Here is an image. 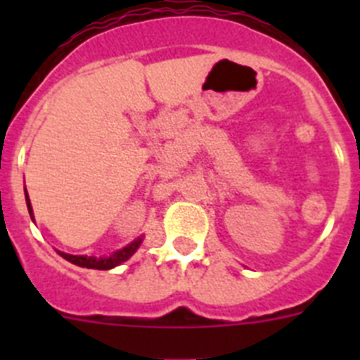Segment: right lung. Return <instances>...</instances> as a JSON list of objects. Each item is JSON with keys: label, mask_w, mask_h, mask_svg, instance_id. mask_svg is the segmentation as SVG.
Listing matches in <instances>:
<instances>
[{"label": "right lung", "mask_w": 360, "mask_h": 360, "mask_svg": "<svg viewBox=\"0 0 360 360\" xmlns=\"http://www.w3.org/2000/svg\"><path fill=\"white\" fill-rule=\"evenodd\" d=\"M25 198H27V207H28V212H30L32 216V205H30V200H28V195H27V189H25ZM34 218V216H32ZM142 243V238H139V240H135L133 243H129L128 247H124V249L117 250L115 254H111L110 257H88V256H72V254H65V252H59L63 257H65L66 262L73 263V265H79V266H84V269H97V270H110L113 269V266L120 265V263H124L126 259H129V257L135 254V250L139 249V245Z\"/></svg>", "instance_id": "obj_1"}]
</instances>
